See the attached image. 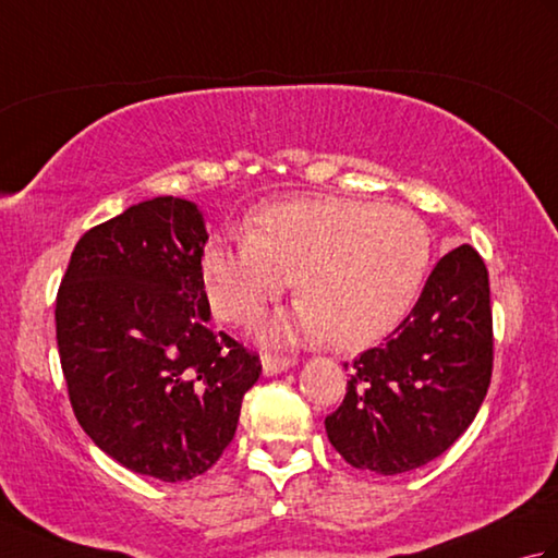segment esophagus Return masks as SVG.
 <instances>
[{
    "mask_svg": "<svg viewBox=\"0 0 558 558\" xmlns=\"http://www.w3.org/2000/svg\"><path fill=\"white\" fill-rule=\"evenodd\" d=\"M260 364H264V374L266 376H276L282 374L294 364L290 357H278V354H260Z\"/></svg>",
    "mask_w": 558,
    "mask_h": 558,
    "instance_id": "1",
    "label": "esophagus"
}]
</instances>
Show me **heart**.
Returning <instances> with one entry per match:
<instances>
[{"label":"heart","instance_id":"1","mask_svg":"<svg viewBox=\"0 0 558 558\" xmlns=\"http://www.w3.org/2000/svg\"><path fill=\"white\" fill-rule=\"evenodd\" d=\"M432 260L417 213L376 201L316 196L270 204L244 236H213L201 256L213 312L248 326L292 286L302 300L264 326L268 342L364 345L408 314Z\"/></svg>","mask_w":558,"mask_h":558}]
</instances>
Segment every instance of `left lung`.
<instances>
[{
  "mask_svg": "<svg viewBox=\"0 0 558 558\" xmlns=\"http://www.w3.org/2000/svg\"><path fill=\"white\" fill-rule=\"evenodd\" d=\"M492 369L489 272L462 244L434 266L405 322L352 362L345 400L326 417L328 441L378 475L422 468L475 420Z\"/></svg>",
  "mask_w": 558,
  "mask_h": 558,
  "instance_id": "8db88e82",
  "label": "left lung"
}]
</instances>
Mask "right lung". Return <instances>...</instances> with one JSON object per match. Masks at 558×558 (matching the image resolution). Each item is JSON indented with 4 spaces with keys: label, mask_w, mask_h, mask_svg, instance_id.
Here are the masks:
<instances>
[{
    "label": "right lung",
    "mask_w": 558,
    "mask_h": 558,
    "mask_svg": "<svg viewBox=\"0 0 558 558\" xmlns=\"http://www.w3.org/2000/svg\"><path fill=\"white\" fill-rule=\"evenodd\" d=\"M192 201L158 196L81 236L54 322L71 408L93 444L138 475L192 480L232 441L260 362L208 328Z\"/></svg>",
    "instance_id": "obj_1"
}]
</instances>
